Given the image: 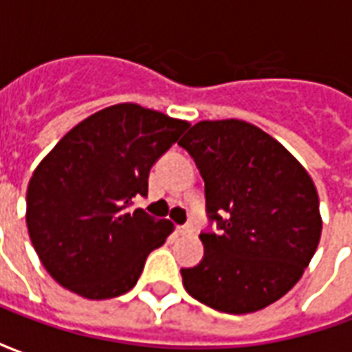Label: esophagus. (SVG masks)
I'll list each match as a JSON object with an SVG mask.
<instances>
[{
	"label": "esophagus",
	"instance_id": "obj_1",
	"mask_svg": "<svg viewBox=\"0 0 352 352\" xmlns=\"http://www.w3.org/2000/svg\"><path fill=\"white\" fill-rule=\"evenodd\" d=\"M179 234H181V236H190V234H194V226H192V224L179 226Z\"/></svg>",
	"mask_w": 352,
	"mask_h": 352
}]
</instances>
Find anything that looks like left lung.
<instances>
[{"mask_svg": "<svg viewBox=\"0 0 352 352\" xmlns=\"http://www.w3.org/2000/svg\"><path fill=\"white\" fill-rule=\"evenodd\" d=\"M179 145L206 181L209 221L199 234L206 254L183 267V285L198 302L245 315L287 294L317 251L322 219L315 183L277 139L254 124L201 120Z\"/></svg>", "mask_w": 352, "mask_h": 352, "instance_id": "obj_1", "label": "left lung"}]
</instances>
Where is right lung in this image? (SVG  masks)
Returning a JSON list of instances; mask_svg holds the SVG:
<instances>
[{"mask_svg": "<svg viewBox=\"0 0 352 352\" xmlns=\"http://www.w3.org/2000/svg\"><path fill=\"white\" fill-rule=\"evenodd\" d=\"M186 120L118 103L65 133L35 168L26 224L37 256L62 287L107 300L135 287L151 251L173 232L143 209L153 164L181 138Z\"/></svg>", "mask_w": 352, "mask_h": 352, "instance_id": "right-lung-1", "label": "right lung"}]
</instances>
